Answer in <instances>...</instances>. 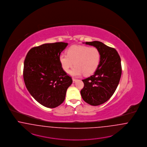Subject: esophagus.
<instances>
[{
  "mask_svg": "<svg viewBox=\"0 0 147 147\" xmlns=\"http://www.w3.org/2000/svg\"><path fill=\"white\" fill-rule=\"evenodd\" d=\"M77 79H76V78H72V81H73V83H75Z\"/></svg>",
  "mask_w": 147,
  "mask_h": 147,
  "instance_id": "1",
  "label": "esophagus"
}]
</instances>
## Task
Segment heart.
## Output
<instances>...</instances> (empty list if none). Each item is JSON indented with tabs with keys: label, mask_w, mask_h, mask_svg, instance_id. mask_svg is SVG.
Returning <instances> with one entry per match:
<instances>
[{
	"label": "heart",
	"mask_w": 147,
	"mask_h": 147,
	"mask_svg": "<svg viewBox=\"0 0 147 147\" xmlns=\"http://www.w3.org/2000/svg\"><path fill=\"white\" fill-rule=\"evenodd\" d=\"M59 61L66 72H69L75 64V66L70 71L71 75L78 76L83 74L88 76L97 69L100 61V53L96 47L74 45L67 49V54L60 55Z\"/></svg>",
	"instance_id": "obj_1"
}]
</instances>
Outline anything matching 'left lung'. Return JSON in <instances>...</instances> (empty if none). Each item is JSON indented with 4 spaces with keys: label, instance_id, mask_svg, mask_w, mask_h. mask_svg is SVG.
Returning <instances> with one entry per match:
<instances>
[{
    "label": "left lung",
    "instance_id": "left-lung-1",
    "mask_svg": "<svg viewBox=\"0 0 147 147\" xmlns=\"http://www.w3.org/2000/svg\"><path fill=\"white\" fill-rule=\"evenodd\" d=\"M100 53V61L94 74L86 79L81 94L84 102L97 106L108 101L113 95L120 82L122 73L121 59L116 49L101 42H86Z\"/></svg>",
    "mask_w": 147,
    "mask_h": 147
}]
</instances>
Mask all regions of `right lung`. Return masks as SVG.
<instances>
[{
  "label": "right lung",
  "instance_id": "add662e5",
  "mask_svg": "<svg viewBox=\"0 0 147 147\" xmlns=\"http://www.w3.org/2000/svg\"><path fill=\"white\" fill-rule=\"evenodd\" d=\"M68 43L57 42L33 47L24 61V80L31 95L41 105L54 108L65 100L72 83L59 61L61 53Z\"/></svg>",
  "mask_w": 147,
  "mask_h": 147
}]
</instances>
